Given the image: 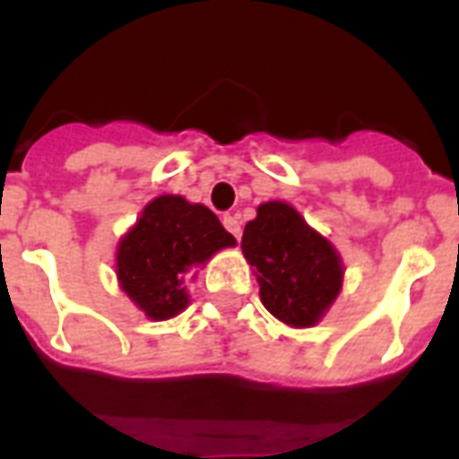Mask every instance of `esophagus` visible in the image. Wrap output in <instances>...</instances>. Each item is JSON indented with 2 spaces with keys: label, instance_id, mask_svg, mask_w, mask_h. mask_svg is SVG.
Returning <instances> with one entry per match:
<instances>
[{
  "label": "esophagus",
  "instance_id": "esophagus-1",
  "mask_svg": "<svg viewBox=\"0 0 459 459\" xmlns=\"http://www.w3.org/2000/svg\"><path fill=\"white\" fill-rule=\"evenodd\" d=\"M223 226H226V230H229L230 236L236 238V240H240V233H243V229H240V219H238L236 214L223 216Z\"/></svg>",
  "mask_w": 459,
  "mask_h": 459
}]
</instances>
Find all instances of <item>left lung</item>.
I'll use <instances>...</instances> for the list:
<instances>
[{"mask_svg": "<svg viewBox=\"0 0 459 459\" xmlns=\"http://www.w3.org/2000/svg\"><path fill=\"white\" fill-rule=\"evenodd\" d=\"M245 259L255 266L259 298L290 326H312L342 283L338 252L286 202H266L245 226Z\"/></svg>", "mask_w": 459, "mask_h": 459, "instance_id": "left-lung-1", "label": "left lung"}]
</instances>
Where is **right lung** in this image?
Returning <instances> with one entry per match:
<instances>
[{
  "mask_svg": "<svg viewBox=\"0 0 459 459\" xmlns=\"http://www.w3.org/2000/svg\"><path fill=\"white\" fill-rule=\"evenodd\" d=\"M230 245L236 238L214 212L178 195H161L118 245V281L150 319H171L187 307L186 281L195 269Z\"/></svg>",
  "mask_w": 459,
  "mask_h": 459,
  "instance_id": "add662e5",
  "label": "right lung"
}]
</instances>
